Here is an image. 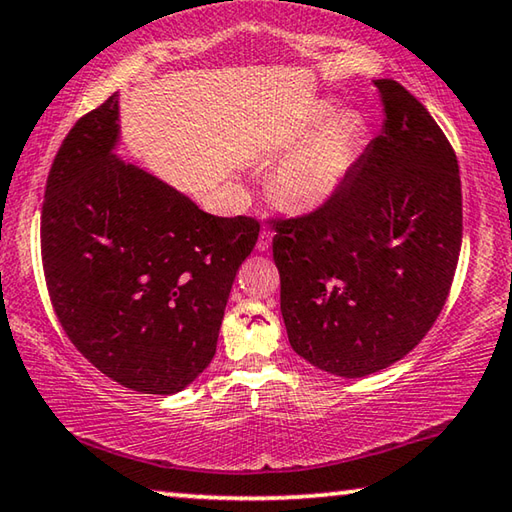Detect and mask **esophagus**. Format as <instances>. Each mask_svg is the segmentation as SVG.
I'll use <instances>...</instances> for the list:
<instances>
[{"label":"esophagus","instance_id":"esophagus-1","mask_svg":"<svg viewBox=\"0 0 512 512\" xmlns=\"http://www.w3.org/2000/svg\"><path fill=\"white\" fill-rule=\"evenodd\" d=\"M271 241H273V232L268 228H262V232H259V239H257L259 253H266V250L271 248Z\"/></svg>","mask_w":512,"mask_h":512}]
</instances>
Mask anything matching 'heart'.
Instances as JSON below:
<instances>
[{"mask_svg":"<svg viewBox=\"0 0 512 512\" xmlns=\"http://www.w3.org/2000/svg\"><path fill=\"white\" fill-rule=\"evenodd\" d=\"M291 144L275 162L273 187L291 207H318L341 192L359 158L361 124L350 112L318 101L287 133Z\"/></svg>","mask_w":512,"mask_h":512,"instance_id":"b5f03b06","label":"heart"}]
</instances>
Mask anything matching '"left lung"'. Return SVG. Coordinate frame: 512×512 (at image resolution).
I'll return each instance as SVG.
<instances>
[{
	"mask_svg": "<svg viewBox=\"0 0 512 512\" xmlns=\"http://www.w3.org/2000/svg\"><path fill=\"white\" fill-rule=\"evenodd\" d=\"M384 124L332 201L275 221L273 259L289 343L357 379L409 354L443 309L461 253L458 162L427 108L375 81Z\"/></svg>",
	"mask_w": 512,
	"mask_h": 512,
	"instance_id": "left-lung-1",
	"label": "left lung"
}]
</instances>
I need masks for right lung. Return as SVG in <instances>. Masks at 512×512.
I'll use <instances>...</instances> for the list:
<instances>
[{
	"instance_id": "obj_1",
	"label": "right lung",
	"mask_w": 512,
	"mask_h": 512,
	"mask_svg": "<svg viewBox=\"0 0 512 512\" xmlns=\"http://www.w3.org/2000/svg\"><path fill=\"white\" fill-rule=\"evenodd\" d=\"M119 94L76 121L51 164L42 266L60 325L137 393L185 391L210 366L259 223L223 219L115 153Z\"/></svg>"
}]
</instances>
